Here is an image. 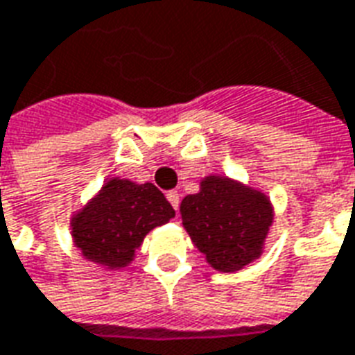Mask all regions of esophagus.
Here are the masks:
<instances>
[{"label": "esophagus", "instance_id": "esophagus-1", "mask_svg": "<svg viewBox=\"0 0 355 355\" xmlns=\"http://www.w3.org/2000/svg\"><path fill=\"white\" fill-rule=\"evenodd\" d=\"M167 199H169V203L173 205V209L178 211V203H180V196H178V191H167Z\"/></svg>", "mask_w": 355, "mask_h": 355}]
</instances>
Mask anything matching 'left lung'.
Instances as JSON below:
<instances>
[{
    "label": "left lung",
    "instance_id": "1",
    "mask_svg": "<svg viewBox=\"0 0 355 355\" xmlns=\"http://www.w3.org/2000/svg\"><path fill=\"white\" fill-rule=\"evenodd\" d=\"M180 214L191 243L222 272L259 258L272 224L267 196L225 177L205 178L199 193L182 199Z\"/></svg>",
    "mask_w": 355,
    "mask_h": 355
}]
</instances>
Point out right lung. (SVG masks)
<instances>
[{
  "label": "right lung",
  "instance_id": "add662e5",
  "mask_svg": "<svg viewBox=\"0 0 355 355\" xmlns=\"http://www.w3.org/2000/svg\"><path fill=\"white\" fill-rule=\"evenodd\" d=\"M173 216V207L154 184L111 178L73 216L71 233L88 261L120 269L133 259L144 235Z\"/></svg>",
  "mask_w": 355,
  "mask_h": 355
}]
</instances>
